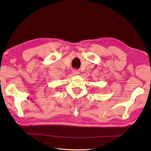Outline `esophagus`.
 <instances>
[{
    "instance_id": "esophagus-1",
    "label": "esophagus",
    "mask_w": 151,
    "mask_h": 151,
    "mask_svg": "<svg viewBox=\"0 0 151 151\" xmlns=\"http://www.w3.org/2000/svg\"><path fill=\"white\" fill-rule=\"evenodd\" d=\"M72 73H73V74L74 75H78V74L80 73L79 70H76V69H74L73 71H72Z\"/></svg>"
}]
</instances>
